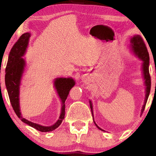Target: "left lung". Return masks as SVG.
Segmentation results:
<instances>
[{
  "label": "left lung",
  "mask_w": 156,
  "mask_h": 156,
  "mask_svg": "<svg viewBox=\"0 0 156 156\" xmlns=\"http://www.w3.org/2000/svg\"><path fill=\"white\" fill-rule=\"evenodd\" d=\"M131 49L132 51L134 53L136 56H138L140 59H141L143 63H142V72H143V76L144 80V84L146 86V95H145V100L144 103L143 105L142 109V113H143L145 106H146V103L147 102V99L149 98L150 90H151V76L149 74V52L147 51L146 44H145L143 39L140 35H135L133 37L131 38ZM90 103V107L91 110V113L93 115L94 119V114H93V107H92L91 102L89 101ZM95 125L100 130L104 131L103 129L100 128L98 126L96 122H94Z\"/></svg>",
  "instance_id": "1"
}]
</instances>
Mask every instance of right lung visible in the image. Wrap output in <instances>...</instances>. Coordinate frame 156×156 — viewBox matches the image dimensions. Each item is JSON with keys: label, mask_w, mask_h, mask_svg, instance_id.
<instances>
[{"label": "right lung", "mask_w": 156, "mask_h": 156, "mask_svg": "<svg viewBox=\"0 0 156 156\" xmlns=\"http://www.w3.org/2000/svg\"><path fill=\"white\" fill-rule=\"evenodd\" d=\"M30 33H25L12 47L9 52L8 61L5 69V85L9 95L11 105L16 114L21 121L41 132L52 131L58 127L65 118V100L70 89L75 85V81L72 78H58L54 80V87L62 101L61 113L57 122L50 126H44L38 124L31 122L21 115L19 104V89L20 80L24 71L25 62L23 58L28 45Z\"/></svg>", "instance_id": "obj_1"}]
</instances>
